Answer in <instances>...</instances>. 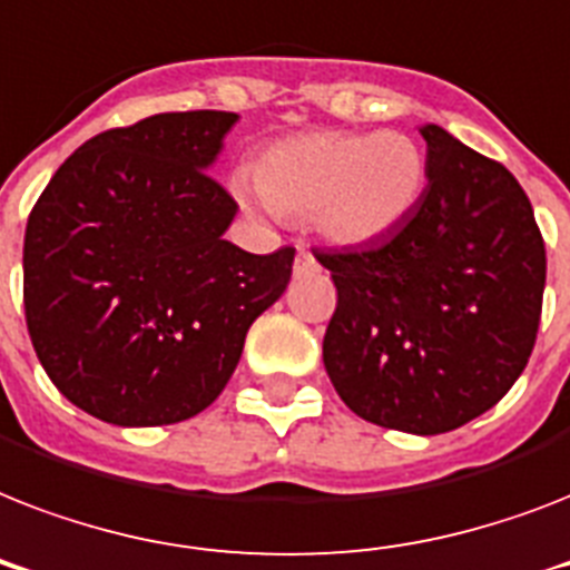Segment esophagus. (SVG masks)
I'll return each mask as SVG.
<instances>
[{
    "label": "esophagus",
    "mask_w": 570,
    "mask_h": 570,
    "mask_svg": "<svg viewBox=\"0 0 570 570\" xmlns=\"http://www.w3.org/2000/svg\"><path fill=\"white\" fill-rule=\"evenodd\" d=\"M320 272V263L313 257L307 248H298V257H295V277H304V275H316Z\"/></svg>",
    "instance_id": "obj_1"
}]
</instances>
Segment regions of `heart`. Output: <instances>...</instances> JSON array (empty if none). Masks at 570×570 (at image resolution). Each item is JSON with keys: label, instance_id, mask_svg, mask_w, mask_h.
<instances>
[{"label": "heart", "instance_id": "obj_1", "mask_svg": "<svg viewBox=\"0 0 570 570\" xmlns=\"http://www.w3.org/2000/svg\"><path fill=\"white\" fill-rule=\"evenodd\" d=\"M423 150L402 132L313 129L259 154L254 180H236L248 206L268 204L286 218H313L334 245H370L399 230L425 189Z\"/></svg>", "mask_w": 570, "mask_h": 570}]
</instances>
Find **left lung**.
Segmentation results:
<instances>
[{"mask_svg": "<svg viewBox=\"0 0 570 570\" xmlns=\"http://www.w3.org/2000/svg\"><path fill=\"white\" fill-rule=\"evenodd\" d=\"M429 186L407 222L361 250H313L337 286L322 361L370 423L441 434L485 414L530 361L544 239L503 165L425 124Z\"/></svg>", "mask_w": 570, "mask_h": 570, "instance_id": "1", "label": "left lung"}]
</instances>
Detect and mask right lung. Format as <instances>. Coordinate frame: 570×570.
Wrapping results in <instances>:
<instances>
[{
    "instance_id": "1",
    "label": "right lung",
    "mask_w": 570,
    "mask_h": 570,
    "mask_svg": "<svg viewBox=\"0 0 570 570\" xmlns=\"http://www.w3.org/2000/svg\"><path fill=\"white\" fill-rule=\"evenodd\" d=\"M233 111H165L106 129L38 197L22 242L31 346L102 423L168 425L213 405L245 334L284 295L295 248L224 239L236 200L206 174Z\"/></svg>"
}]
</instances>
